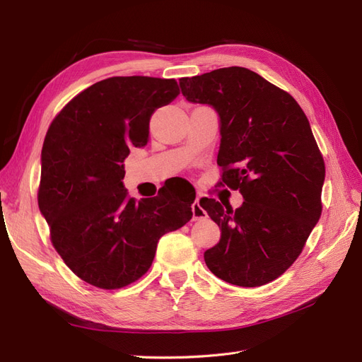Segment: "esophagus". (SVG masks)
Here are the masks:
<instances>
[{
    "mask_svg": "<svg viewBox=\"0 0 362 362\" xmlns=\"http://www.w3.org/2000/svg\"><path fill=\"white\" fill-rule=\"evenodd\" d=\"M192 211H193V221H202V218L206 217V211L202 208L199 198H196L194 202L192 204Z\"/></svg>",
    "mask_w": 362,
    "mask_h": 362,
    "instance_id": "obj_1",
    "label": "esophagus"
}]
</instances>
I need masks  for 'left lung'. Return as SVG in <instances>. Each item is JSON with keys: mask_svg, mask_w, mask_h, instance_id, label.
Here are the masks:
<instances>
[{"mask_svg": "<svg viewBox=\"0 0 362 362\" xmlns=\"http://www.w3.org/2000/svg\"><path fill=\"white\" fill-rule=\"evenodd\" d=\"M180 87L189 103L217 113L222 181L245 199L235 210L201 201L221 228L205 264L234 286H264L300 255L322 214L325 161L308 117L290 93L246 68L181 78Z\"/></svg>", "mask_w": 362, "mask_h": 362, "instance_id": "left-lung-1", "label": "left lung"}]
</instances>
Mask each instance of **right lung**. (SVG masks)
<instances>
[{"label":"right lung","mask_w":362,"mask_h":362,"mask_svg":"<svg viewBox=\"0 0 362 362\" xmlns=\"http://www.w3.org/2000/svg\"><path fill=\"white\" fill-rule=\"evenodd\" d=\"M180 95L175 80L113 76L52 120L42 148L39 208L51 242L83 281L115 290L144 276L161 235L187 223L194 198L169 189L128 198L124 160L148 144L149 119Z\"/></svg>","instance_id":"right-lung-1"}]
</instances>
